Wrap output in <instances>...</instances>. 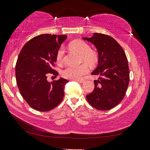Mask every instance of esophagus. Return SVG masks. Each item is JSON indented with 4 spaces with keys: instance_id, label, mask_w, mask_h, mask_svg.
<instances>
[{
    "instance_id": "esophagus-1",
    "label": "esophagus",
    "mask_w": 150,
    "mask_h": 150,
    "mask_svg": "<svg viewBox=\"0 0 150 150\" xmlns=\"http://www.w3.org/2000/svg\"><path fill=\"white\" fill-rule=\"evenodd\" d=\"M75 81H77V82L80 83H83L85 82V81H86V80H84V79H80V80H75Z\"/></svg>"
}]
</instances>
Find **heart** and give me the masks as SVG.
<instances>
[{
	"label": "heart",
	"instance_id": "b5f03b06",
	"mask_svg": "<svg viewBox=\"0 0 150 150\" xmlns=\"http://www.w3.org/2000/svg\"><path fill=\"white\" fill-rule=\"evenodd\" d=\"M69 47L73 50L79 54L81 56V61L86 63L93 65L98 61V55L94 51L91 50L90 46L86 42L81 40H75L69 44ZM64 50L61 47L57 51V62L58 64H61L63 62V57ZM89 72V69L86 64H81L78 67H67L62 71V76L66 79L71 80L80 79L84 75Z\"/></svg>",
	"mask_w": 150,
	"mask_h": 150
}]
</instances>
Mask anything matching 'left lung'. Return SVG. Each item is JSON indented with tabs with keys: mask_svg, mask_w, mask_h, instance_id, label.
I'll use <instances>...</instances> for the list:
<instances>
[{
	"mask_svg": "<svg viewBox=\"0 0 150 150\" xmlns=\"http://www.w3.org/2000/svg\"><path fill=\"white\" fill-rule=\"evenodd\" d=\"M96 48L98 64L91 75H99L94 80L95 88L86 96L91 106L108 110L123 99L129 83L128 61L123 49L110 35L94 33L91 38H83Z\"/></svg>",
	"mask_w": 150,
	"mask_h": 150,
	"instance_id": "obj_1",
	"label": "left lung"
}]
</instances>
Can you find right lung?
Masks as SVG:
<instances>
[{
    "label": "right lung",
    "mask_w": 150,
    "mask_h": 150,
    "mask_svg": "<svg viewBox=\"0 0 150 150\" xmlns=\"http://www.w3.org/2000/svg\"><path fill=\"white\" fill-rule=\"evenodd\" d=\"M67 38L65 35H39L27 42L19 53L15 66L17 84L22 97L34 110H51L64 97L68 80L60 77L49 82L47 76L59 75L52 67L57 51Z\"/></svg>",
    "instance_id": "right-lung-1"
}]
</instances>
